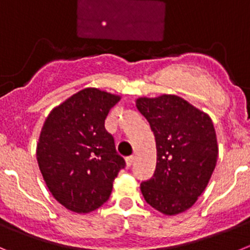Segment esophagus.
<instances>
[{
  "mask_svg": "<svg viewBox=\"0 0 250 250\" xmlns=\"http://www.w3.org/2000/svg\"><path fill=\"white\" fill-rule=\"evenodd\" d=\"M133 162H134V157H133V156L127 157V158H125V166H127V167L129 168L130 166H132V164H133Z\"/></svg>",
  "mask_w": 250,
  "mask_h": 250,
  "instance_id": "1",
  "label": "esophagus"
}]
</instances>
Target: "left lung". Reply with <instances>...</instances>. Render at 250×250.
I'll list each match as a JSON object with an SVG mask.
<instances>
[{"mask_svg": "<svg viewBox=\"0 0 250 250\" xmlns=\"http://www.w3.org/2000/svg\"><path fill=\"white\" fill-rule=\"evenodd\" d=\"M136 107L149 123L157 147L156 172L141 184L142 194L164 215L186 212L204 192L217 164L212 120L175 94L139 97Z\"/></svg>", "mask_w": 250, "mask_h": 250, "instance_id": "obj_1", "label": "left lung"}]
</instances>
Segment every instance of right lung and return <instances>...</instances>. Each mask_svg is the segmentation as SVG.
Returning a JSON list of instances; mask_svg holds the SVG:
<instances>
[{
  "mask_svg": "<svg viewBox=\"0 0 250 250\" xmlns=\"http://www.w3.org/2000/svg\"><path fill=\"white\" fill-rule=\"evenodd\" d=\"M121 96L88 88L49 112L36 148L38 167L56 201L86 214L108 201L125 159L114 148L104 120Z\"/></svg>",
  "mask_w": 250,
  "mask_h": 250,
  "instance_id": "1",
  "label": "right lung"
}]
</instances>
